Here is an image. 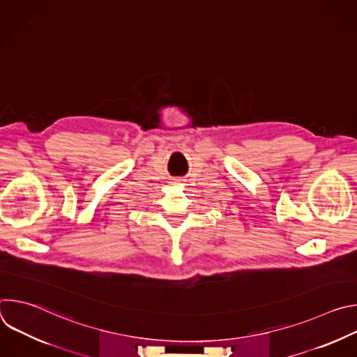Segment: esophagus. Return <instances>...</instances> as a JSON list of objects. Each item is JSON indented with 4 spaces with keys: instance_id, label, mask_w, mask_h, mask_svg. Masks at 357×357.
I'll list each match as a JSON object with an SVG mask.
<instances>
[{
    "instance_id": "obj_1",
    "label": "esophagus",
    "mask_w": 357,
    "mask_h": 357,
    "mask_svg": "<svg viewBox=\"0 0 357 357\" xmlns=\"http://www.w3.org/2000/svg\"><path fill=\"white\" fill-rule=\"evenodd\" d=\"M178 182H179V181H178Z\"/></svg>"
}]
</instances>
